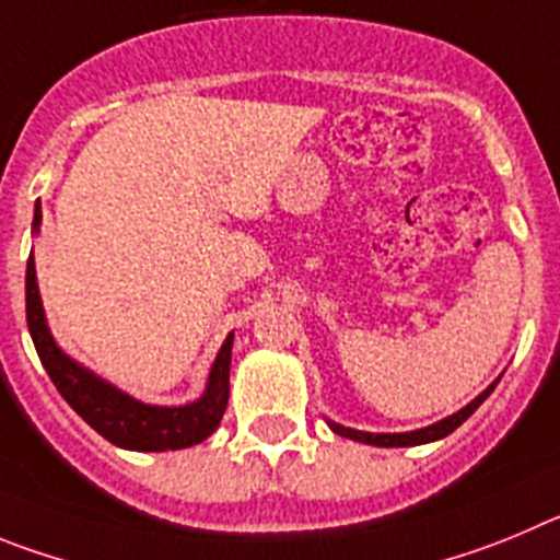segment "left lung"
<instances>
[{"mask_svg": "<svg viewBox=\"0 0 560 560\" xmlns=\"http://www.w3.org/2000/svg\"><path fill=\"white\" fill-rule=\"evenodd\" d=\"M500 382V380H497ZM497 382H491V385L486 387V390L477 396V399L468 401L463 410L452 412L450 418H443V421H438V424H430L424 427V430H412V432H360V430H351V427H342V424H335V421H329L331 430L337 432V435L342 438H351V441H360V443H371V446H418V443H430V441H441V438H446L450 432H455L457 427L466 421L471 412L477 410V407L482 405V401L491 396V390L497 387Z\"/></svg>", "mask_w": 560, "mask_h": 560, "instance_id": "left-lung-1", "label": "left lung"}]
</instances>
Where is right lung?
Returning <instances> with one entry per match:
<instances>
[{
	"instance_id": "add662e5",
	"label": "right lung",
	"mask_w": 560,
	"mask_h": 560,
	"mask_svg": "<svg viewBox=\"0 0 560 560\" xmlns=\"http://www.w3.org/2000/svg\"><path fill=\"white\" fill-rule=\"evenodd\" d=\"M38 225H42V209L35 206V234H38ZM24 295H27L30 337H33L38 357H42V365L47 368L49 380L58 387L60 396L69 401V407L105 441L133 452H167L195 446L218 430L225 405H229V368L234 335L225 337V342L220 346L218 360L211 365L209 382H206V390L198 401L180 407L144 405L110 382L100 380L89 368L78 365L72 357L60 351L58 342L52 340L47 317H44L33 254L27 259Z\"/></svg>"
}]
</instances>
